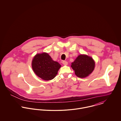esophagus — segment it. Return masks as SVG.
<instances>
[{
  "label": "esophagus",
  "instance_id": "obj_1",
  "mask_svg": "<svg viewBox=\"0 0 121 121\" xmlns=\"http://www.w3.org/2000/svg\"><path fill=\"white\" fill-rule=\"evenodd\" d=\"M62 64L64 65H67L68 64V62L67 61H65V60H64L62 61Z\"/></svg>",
  "mask_w": 121,
  "mask_h": 121
}]
</instances>
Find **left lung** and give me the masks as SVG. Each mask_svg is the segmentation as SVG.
I'll return each instance as SVG.
<instances>
[{
  "mask_svg": "<svg viewBox=\"0 0 121 121\" xmlns=\"http://www.w3.org/2000/svg\"><path fill=\"white\" fill-rule=\"evenodd\" d=\"M95 66V61L91 57L86 55H80L72 63L71 67L77 77L85 78L93 72Z\"/></svg>",
  "mask_w": 121,
  "mask_h": 121,
  "instance_id": "left-lung-1",
  "label": "left lung"
}]
</instances>
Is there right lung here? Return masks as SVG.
Listing matches in <instances>:
<instances>
[{
    "instance_id": "1",
    "label": "right lung",
    "mask_w": 121,
    "mask_h": 121,
    "mask_svg": "<svg viewBox=\"0 0 121 121\" xmlns=\"http://www.w3.org/2000/svg\"><path fill=\"white\" fill-rule=\"evenodd\" d=\"M60 67L58 62L53 61L46 52L36 54L32 61V68L35 73L45 81L53 79Z\"/></svg>"
}]
</instances>
